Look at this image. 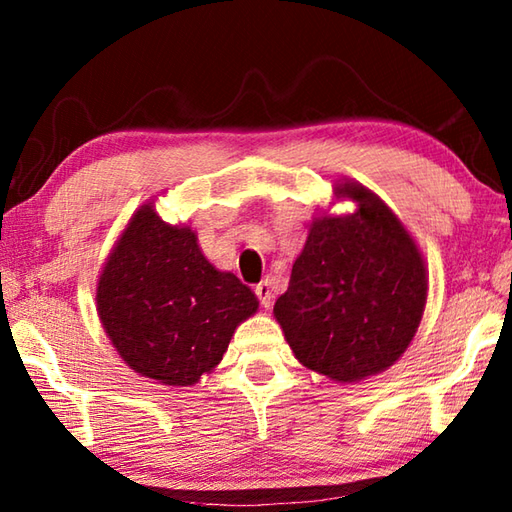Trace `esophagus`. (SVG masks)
Here are the masks:
<instances>
[{
    "label": "esophagus",
    "instance_id": "obj_1",
    "mask_svg": "<svg viewBox=\"0 0 512 512\" xmlns=\"http://www.w3.org/2000/svg\"><path fill=\"white\" fill-rule=\"evenodd\" d=\"M255 295H257L259 303H262L264 308H270V306H273V286H270V281H268V279L259 281V284L255 286Z\"/></svg>",
    "mask_w": 512,
    "mask_h": 512
}]
</instances>
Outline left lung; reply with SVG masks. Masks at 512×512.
<instances>
[{
	"mask_svg": "<svg viewBox=\"0 0 512 512\" xmlns=\"http://www.w3.org/2000/svg\"><path fill=\"white\" fill-rule=\"evenodd\" d=\"M336 191L358 209L312 224L275 317L303 365L354 383L407 350L427 301V270L383 200L354 182Z\"/></svg>",
	"mask_w": 512,
	"mask_h": 512,
	"instance_id": "1",
	"label": "left lung"
}]
</instances>
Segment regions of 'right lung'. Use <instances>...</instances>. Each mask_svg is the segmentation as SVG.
I'll use <instances>...</instances> for the list:
<instances>
[{
	"instance_id": "obj_1",
	"label": "right lung",
	"mask_w": 512,
	"mask_h": 512,
	"mask_svg": "<svg viewBox=\"0 0 512 512\" xmlns=\"http://www.w3.org/2000/svg\"><path fill=\"white\" fill-rule=\"evenodd\" d=\"M99 317L123 361L162 385L187 387L222 361L257 297L206 262L191 228L145 204L118 239L96 288Z\"/></svg>"
}]
</instances>
